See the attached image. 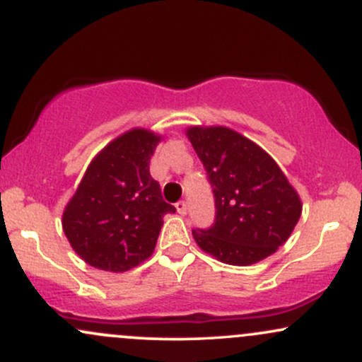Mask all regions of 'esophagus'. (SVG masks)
Masks as SVG:
<instances>
[{
  "instance_id": "obj_1",
  "label": "esophagus",
  "mask_w": 362,
  "mask_h": 362,
  "mask_svg": "<svg viewBox=\"0 0 362 362\" xmlns=\"http://www.w3.org/2000/svg\"><path fill=\"white\" fill-rule=\"evenodd\" d=\"M175 207H177L178 214H182V216H184V214L187 213V202H185V201H178L177 204H175Z\"/></svg>"
}]
</instances>
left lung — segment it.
Here are the masks:
<instances>
[{
	"instance_id": "1",
	"label": "left lung",
	"mask_w": 362,
	"mask_h": 362,
	"mask_svg": "<svg viewBox=\"0 0 362 362\" xmlns=\"http://www.w3.org/2000/svg\"><path fill=\"white\" fill-rule=\"evenodd\" d=\"M187 136L214 194V223L192 230L199 247L231 265L272 255L301 216L300 197L276 161L228 127H190Z\"/></svg>"
}]
</instances>
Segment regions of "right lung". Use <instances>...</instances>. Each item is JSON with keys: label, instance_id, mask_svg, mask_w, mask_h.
Returning a JSON list of instances; mask_svg holds the SVG:
<instances>
[{"label": "right lung", "instance_id": "add662e5", "mask_svg": "<svg viewBox=\"0 0 362 362\" xmlns=\"http://www.w3.org/2000/svg\"><path fill=\"white\" fill-rule=\"evenodd\" d=\"M158 141L153 132L132 129L90 163L62 214V230L86 264L124 272L155 250L163 216L177 211L149 173Z\"/></svg>", "mask_w": 362, "mask_h": 362}]
</instances>
